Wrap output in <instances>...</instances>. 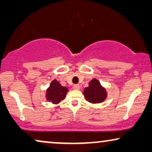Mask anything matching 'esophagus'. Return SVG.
I'll return each mask as SVG.
<instances>
[{
    "mask_svg": "<svg viewBox=\"0 0 152 152\" xmlns=\"http://www.w3.org/2000/svg\"><path fill=\"white\" fill-rule=\"evenodd\" d=\"M72 88H73L75 90H79V89L80 88V86L79 84H75L73 85V86H72Z\"/></svg>",
    "mask_w": 152,
    "mask_h": 152,
    "instance_id": "34e87169",
    "label": "esophagus"
}]
</instances>
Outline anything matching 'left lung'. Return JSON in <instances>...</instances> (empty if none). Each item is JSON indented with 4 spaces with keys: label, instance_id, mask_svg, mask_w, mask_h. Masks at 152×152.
Segmentation results:
<instances>
[{
    "label": "left lung",
    "instance_id": "8db88e82",
    "mask_svg": "<svg viewBox=\"0 0 152 152\" xmlns=\"http://www.w3.org/2000/svg\"><path fill=\"white\" fill-rule=\"evenodd\" d=\"M83 94L86 101L93 104L102 102L107 96L106 89L96 79H93L89 82L88 86L85 88Z\"/></svg>",
    "mask_w": 152,
    "mask_h": 152
}]
</instances>
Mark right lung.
Returning <instances> with one entry per match:
<instances>
[{
    "instance_id": "obj_1",
    "label": "right lung",
    "mask_w": 152,
    "mask_h": 152,
    "mask_svg": "<svg viewBox=\"0 0 152 152\" xmlns=\"http://www.w3.org/2000/svg\"><path fill=\"white\" fill-rule=\"evenodd\" d=\"M68 91L66 87L62 86L56 80L51 82L50 87L46 91V99L53 104H58L65 98Z\"/></svg>"
}]
</instances>
